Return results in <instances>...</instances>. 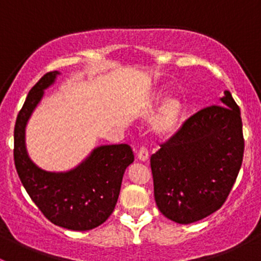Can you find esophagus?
Here are the masks:
<instances>
[{
	"label": "esophagus",
	"mask_w": 261,
	"mask_h": 261,
	"mask_svg": "<svg viewBox=\"0 0 261 261\" xmlns=\"http://www.w3.org/2000/svg\"><path fill=\"white\" fill-rule=\"evenodd\" d=\"M138 159L140 162H146L149 159V151H147L146 147H140V150L138 151Z\"/></svg>",
	"instance_id": "1"
}]
</instances>
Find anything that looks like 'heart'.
<instances>
[{"instance_id": "b5f03b06", "label": "heart", "mask_w": 261, "mask_h": 261, "mask_svg": "<svg viewBox=\"0 0 261 261\" xmlns=\"http://www.w3.org/2000/svg\"><path fill=\"white\" fill-rule=\"evenodd\" d=\"M165 92L163 89L155 92L152 94V98L150 101L149 106L141 111V116L149 117L154 112L155 106L162 101ZM184 114H186V103L179 96H170L160 106L159 111L152 118L150 131L152 135L159 140H169L174 138L180 130L181 123L184 120Z\"/></svg>"}]
</instances>
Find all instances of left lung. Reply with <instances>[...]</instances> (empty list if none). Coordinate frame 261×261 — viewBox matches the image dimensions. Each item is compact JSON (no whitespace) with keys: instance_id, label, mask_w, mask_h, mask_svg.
<instances>
[{"instance_id":"left-lung-1","label":"left lung","mask_w":261,"mask_h":261,"mask_svg":"<svg viewBox=\"0 0 261 261\" xmlns=\"http://www.w3.org/2000/svg\"><path fill=\"white\" fill-rule=\"evenodd\" d=\"M218 106L201 110L150 158L159 211L181 225L221 208L244 156L240 109L228 91Z\"/></svg>"}]
</instances>
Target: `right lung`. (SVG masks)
<instances>
[{"mask_svg": "<svg viewBox=\"0 0 261 261\" xmlns=\"http://www.w3.org/2000/svg\"><path fill=\"white\" fill-rule=\"evenodd\" d=\"M62 73H46L29 92L18 112L14 131L15 167L34 203L54 225L87 231L102 225L114 212L126 168L134 162L127 144L97 146L77 165L65 172L41 169L29 156L26 126Z\"/></svg>", "mask_w": 261, "mask_h": 261, "instance_id": "right-lung-1", "label": "right lung"}]
</instances>
